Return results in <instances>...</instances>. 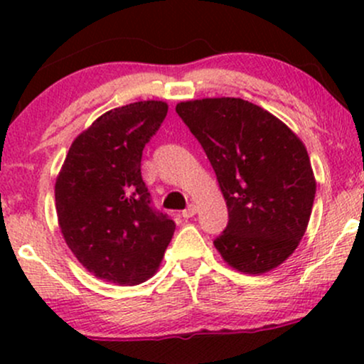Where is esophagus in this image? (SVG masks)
<instances>
[{
	"label": "esophagus",
	"mask_w": 364,
	"mask_h": 364,
	"mask_svg": "<svg viewBox=\"0 0 364 364\" xmlns=\"http://www.w3.org/2000/svg\"><path fill=\"white\" fill-rule=\"evenodd\" d=\"M196 214V205L195 203H190V205H188L185 210H183V217H185V219H190V217H193Z\"/></svg>",
	"instance_id": "esophagus-1"
}]
</instances>
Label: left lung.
<instances>
[{
    "mask_svg": "<svg viewBox=\"0 0 364 364\" xmlns=\"http://www.w3.org/2000/svg\"><path fill=\"white\" fill-rule=\"evenodd\" d=\"M176 112L205 150L228 205L229 220L215 248L246 274L281 265L306 231L315 200L303 141L243 99L188 101Z\"/></svg>",
    "mask_w": 364,
    "mask_h": 364,
    "instance_id": "obj_1",
    "label": "left lung"
}]
</instances>
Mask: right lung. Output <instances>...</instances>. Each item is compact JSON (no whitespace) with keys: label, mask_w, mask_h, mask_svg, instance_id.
Listing matches in <instances>:
<instances>
[{"label":"right lung","mask_w":364,"mask_h":364,"mask_svg":"<svg viewBox=\"0 0 364 364\" xmlns=\"http://www.w3.org/2000/svg\"><path fill=\"white\" fill-rule=\"evenodd\" d=\"M168 104L141 101L107 111L78 135L56 179V212L66 245L95 277L119 286L147 281L176 224L152 205L141 154Z\"/></svg>","instance_id":"obj_1"}]
</instances>
